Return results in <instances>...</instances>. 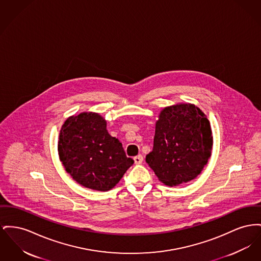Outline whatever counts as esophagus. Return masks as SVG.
I'll return each mask as SVG.
<instances>
[{
  "label": "esophagus",
  "instance_id": "1",
  "mask_svg": "<svg viewBox=\"0 0 261 261\" xmlns=\"http://www.w3.org/2000/svg\"><path fill=\"white\" fill-rule=\"evenodd\" d=\"M134 162H135V164H137V165L142 164V163H143V155H142V154L136 155V156L134 158Z\"/></svg>",
  "mask_w": 261,
  "mask_h": 261
}]
</instances>
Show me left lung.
<instances>
[{
  "instance_id": "8db88e82",
  "label": "left lung",
  "mask_w": 261,
  "mask_h": 261,
  "mask_svg": "<svg viewBox=\"0 0 261 261\" xmlns=\"http://www.w3.org/2000/svg\"><path fill=\"white\" fill-rule=\"evenodd\" d=\"M213 136L206 114L192 103L164 108L146 162L159 180L177 186L196 178L211 156Z\"/></svg>"
}]
</instances>
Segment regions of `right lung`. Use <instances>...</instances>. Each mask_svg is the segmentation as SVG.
Wrapping results in <instances>:
<instances>
[{
  "mask_svg": "<svg viewBox=\"0 0 261 261\" xmlns=\"http://www.w3.org/2000/svg\"><path fill=\"white\" fill-rule=\"evenodd\" d=\"M58 154L75 181L97 191L113 188L134 164L119 140L109 135L107 120L95 112H82L65 120Z\"/></svg>",
  "mask_w": 261,
  "mask_h": 261,
  "instance_id": "add662e5",
  "label": "right lung"
}]
</instances>
